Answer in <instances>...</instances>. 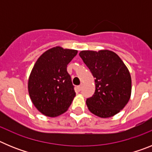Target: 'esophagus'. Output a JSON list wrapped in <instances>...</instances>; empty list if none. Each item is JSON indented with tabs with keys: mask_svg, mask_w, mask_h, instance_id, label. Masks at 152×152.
<instances>
[{
	"mask_svg": "<svg viewBox=\"0 0 152 152\" xmlns=\"http://www.w3.org/2000/svg\"><path fill=\"white\" fill-rule=\"evenodd\" d=\"M82 87H83V84H80V85L78 86V90H79V91H80V90L82 89Z\"/></svg>",
	"mask_w": 152,
	"mask_h": 152,
	"instance_id": "1",
	"label": "esophagus"
}]
</instances>
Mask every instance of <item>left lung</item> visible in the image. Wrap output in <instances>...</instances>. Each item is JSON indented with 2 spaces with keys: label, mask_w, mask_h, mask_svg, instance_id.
<instances>
[{
  "label": "left lung",
  "mask_w": 152,
  "mask_h": 152,
  "mask_svg": "<svg viewBox=\"0 0 152 152\" xmlns=\"http://www.w3.org/2000/svg\"><path fill=\"white\" fill-rule=\"evenodd\" d=\"M95 78L94 94L86 100L90 112L100 118L115 116L128 103L132 94L129 71L110 50H84L79 53Z\"/></svg>",
  "instance_id": "8db88e82"
}]
</instances>
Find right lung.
I'll return each instance as SVG.
<instances>
[{
    "label": "right lung",
    "mask_w": 152,
    "mask_h": 152,
    "mask_svg": "<svg viewBox=\"0 0 152 152\" xmlns=\"http://www.w3.org/2000/svg\"><path fill=\"white\" fill-rule=\"evenodd\" d=\"M77 50L61 46L48 49L35 63L28 79V92L37 110L56 117L68 110L76 94L67 65Z\"/></svg>",
    "instance_id": "1"
}]
</instances>
